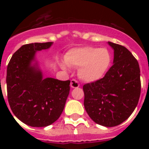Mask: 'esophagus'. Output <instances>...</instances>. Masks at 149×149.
Masks as SVG:
<instances>
[{
	"mask_svg": "<svg viewBox=\"0 0 149 149\" xmlns=\"http://www.w3.org/2000/svg\"><path fill=\"white\" fill-rule=\"evenodd\" d=\"M80 86V84L76 80H72L71 81V87L72 88H77Z\"/></svg>",
	"mask_w": 149,
	"mask_h": 149,
	"instance_id": "1",
	"label": "esophagus"
}]
</instances>
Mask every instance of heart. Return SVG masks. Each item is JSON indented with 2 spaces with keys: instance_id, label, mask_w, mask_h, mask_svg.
Segmentation results:
<instances>
[{
  "instance_id": "1",
  "label": "heart",
  "mask_w": 149,
  "mask_h": 149,
  "mask_svg": "<svg viewBox=\"0 0 149 149\" xmlns=\"http://www.w3.org/2000/svg\"><path fill=\"white\" fill-rule=\"evenodd\" d=\"M112 55L105 48L92 46L73 48L65 56V62H62V68L68 66L78 68V77L86 82H94L101 79L110 69Z\"/></svg>"
}]
</instances>
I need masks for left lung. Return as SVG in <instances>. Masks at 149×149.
Listing matches in <instances>:
<instances>
[{"label":"left lung","instance_id":"obj_1","mask_svg":"<svg viewBox=\"0 0 149 149\" xmlns=\"http://www.w3.org/2000/svg\"><path fill=\"white\" fill-rule=\"evenodd\" d=\"M114 50L113 65L103 78L84 85V107L95 123L114 127L128 119L141 92L139 63L124 46L108 42Z\"/></svg>","mask_w":149,"mask_h":149}]
</instances>
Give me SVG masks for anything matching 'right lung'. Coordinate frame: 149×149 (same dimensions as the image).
Listing matches in <instances>:
<instances>
[{"mask_svg": "<svg viewBox=\"0 0 149 149\" xmlns=\"http://www.w3.org/2000/svg\"><path fill=\"white\" fill-rule=\"evenodd\" d=\"M53 42L24 45L7 65V98L13 114L31 127H46L59 119L70 90V81L43 78L35 61L36 52ZM13 116V115H12Z\"/></svg>", "mask_w": 149, "mask_h": 149, "instance_id": "1", "label": "right lung"}]
</instances>
